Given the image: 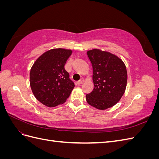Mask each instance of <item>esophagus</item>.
<instances>
[{
    "instance_id": "obj_1",
    "label": "esophagus",
    "mask_w": 159,
    "mask_h": 159,
    "mask_svg": "<svg viewBox=\"0 0 159 159\" xmlns=\"http://www.w3.org/2000/svg\"><path fill=\"white\" fill-rule=\"evenodd\" d=\"M84 79H81L80 80H79L78 82H77V84L78 85H81V84H83V82H84Z\"/></svg>"
}]
</instances>
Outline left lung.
Here are the masks:
<instances>
[{
	"label": "left lung",
	"instance_id": "obj_1",
	"mask_svg": "<svg viewBox=\"0 0 159 159\" xmlns=\"http://www.w3.org/2000/svg\"><path fill=\"white\" fill-rule=\"evenodd\" d=\"M87 54L93 68L94 88L86 95V101L98 109L111 107L121 99L126 89L125 65L117 56L107 52L93 49Z\"/></svg>",
	"mask_w": 159,
	"mask_h": 159
}]
</instances>
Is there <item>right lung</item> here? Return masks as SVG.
Returning <instances> with one entry per match:
<instances>
[{
  "label": "right lung",
  "mask_w": 159,
  "mask_h": 159,
  "mask_svg": "<svg viewBox=\"0 0 159 159\" xmlns=\"http://www.w3.org/2000/svg\"><path fill=\"white\" fill-rule=\"evenodd\" d=\"M72 51L52 49L41 55L33 64L30 84L35 98L47 107H53L66 102L74 83L64 68Z\"/></svg>",
  "instance_id": "1"
}]
</instances>
